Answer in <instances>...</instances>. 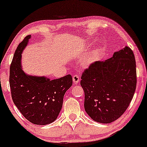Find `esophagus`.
Here are the masks:
<instances>
[{
  "instance_id": "esophagus-1",
  "label": "esophagus",
  "mask_w": 147,
  "mask_h": 147,
  "mask_svg": "<svg viewBox=\"0 0 147 147\" xmlns=\"http://www.w3.org/2000/svg\"><path fill=\"white\" fill-rule=\"evenodd\" d=\"M72 81H73L74 84H78L79 82V81H80V78H79V77L78 75H74L73 77H72Z\"/></svg>"
}]
</instances>
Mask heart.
I'll return each mask as SVG.
<instances>
[{
	"label": "heart",
	"mask_w": 147,
	"mask_h": 147,
	"mask_svg": "<svg viewBox=\"0 0 147 147\" xmlns=\"http://www.w3.org/2000/svg\"><path fill=\"white\" fill-rule=\"evenodd\" d=\"M104 47H99V48L95 49L92 53L89 55L88 59L87 62L88 64H92L97 61V60L99 59L101 56L104 54Z\"/></svg>",
	"instance_id": "1"
}]
</instances>
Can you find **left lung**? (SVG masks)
<instances>
[{"instance_id":"8db88e82","label":"left lung","mask_w":147,"mask_h":147,"mask_svg":"<svg viewBox=\"0 0 147 147\" xmlns=\"http://www.w3.org/2000/svg\"><path fill=\"white\" fill-rule=\"evenodd\" d=\"M136 63L128 46L104 61L91 64L82 76L84 109L97 122L109 124L129 107L136 88Z\"/></svg>"}]
</instances>
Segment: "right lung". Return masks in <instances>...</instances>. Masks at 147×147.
Instances as JSON below:
<instances>
[{"instance_id": "obj_1", "label": "right lung", "mask_w": 147, "mask_h": 147, "mask_svg": "<svg viewBox=\"0 0 147 147\" xmlns=\"http://www.w3.org/2000/svg\"><path fill=\"white\" fill-rule=\"evenodd\" d=\"M30 38L28 35L18 45L10 65L11 97L28 121L37 125H45L56 120L61 110L63 96L72 84V78L68 75L51 80L45 76L25 73L21 57Z\"/></svg>"}]
</instances>
